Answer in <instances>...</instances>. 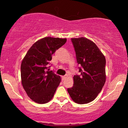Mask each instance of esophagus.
Returning a JSON list of instances; mask_svg holds the SVG:
<instances>
[{
    "instance_id": "34e87169",
    "label": "esophagus",
    "mask_w": 128,
    "mask_h": 128,
    "mask_svg": "<svg viewBox=\"0 0 128 128\" xmlns=\"http://www.w3.org/2000/svg\"><path fill=\"white\" fill-rule=\"evenodd\" d=\"M67 77H68L67 75H65V76H62V79L63 81H64V80H65L66 79V78H67Z\"/></svg>"
}]
</instances>
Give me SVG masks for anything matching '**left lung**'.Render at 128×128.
<instances>
[{"instance_id":"8db88e82","label":"left lung","mask_w":128,"mask_h":128,"mask_svg":"<svg viewBox=\"0 0 128 128\" xmlns=\"http://www.w3.org/2000/svg\"><path fill=\"white\" fill-rule=\"evenodd\" d=\"M80 75L73 77V86L68 88L72 99L80 104L92 102L97 97L106 80V58L97 45L86 38H71Z\"/></svg>"}]
</instances>
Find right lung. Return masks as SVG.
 Listing matches in <instances>:
<instances>
[{"label": "right lung", "mask_w": 128, "mask_h": 128, "mask_svg": "<svg viewBox=\"0 0 128 128\" xmlns=\"http://www.w3.org/2000/svg\"><path fill=\"white\" fill-rule=\"evenodd\" d=\"M66 39L45 37L33 44L21 64L22 87L28 96L38 104H45L53 98L60 83L59 75L50 71L52 54L63 46Z\"/></svg>", "instance_id": "obj_1"}]
</instances>
